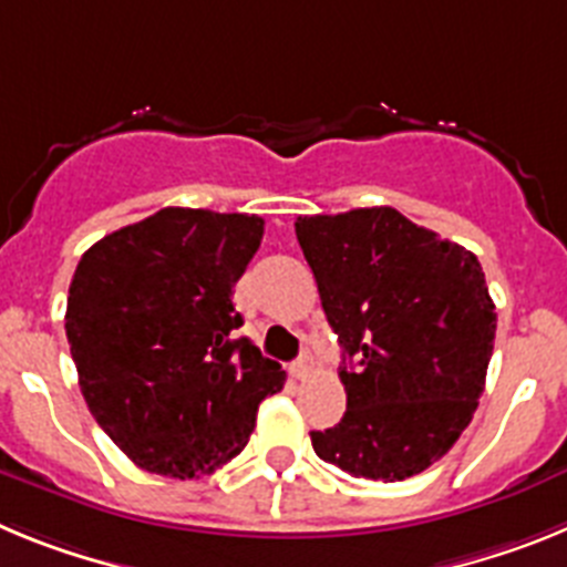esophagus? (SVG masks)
Wrapping results in <instances>:
<instances>
[{"label": "esophagus", "instance_id": "34e87169", "mask_svg": "<svg viewBox=\"0 0 567 567\" xmlns=\"http://www.w3.org/2000/svg\"><path fill=\"white\" fill-rule=\"evenodd\" d=\"M309 369H312V358H309V354H300V358L295 360L292 365H289V372H292L295 380H303V378H307Z\"/></svg>", "mask_w": 567, "mask_h": 567}]
</instances>
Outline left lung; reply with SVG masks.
Instances as JSON below:
<instances>
[{
  "label": "left lung",
  "instance_id": "left-lung-1",
  "mask_svg": "<svg viewBox=\"0 0 567 567\" xmlns=\"http://www.w3.org/2000/svg\"><path fill=\"white\" fill-rule=\"evenodd\" d=\"M295 235L349 360L346 414L312 432L315 454L352 477H414L457 443L485 389L497 312L477 255L392 207L307 215Z\"/></svg>",
  "mask_w": 567,
  "mask_h": 567
}]
</instances>
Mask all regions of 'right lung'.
<instances>
[{
	"mask_svg": "<svg viewBox=\"0 0 567 567\" xmlns=\"http://www.w3.org/2000/svg\"><path fill=\"white\" fill-rule=\"evenodd\" d=\"M264 218L164 207L96 240L70 280L68 343L90 414L138 468L198 477L238 457L287 372L247 338L233 287Z\"/></svg>",
	"mask_w": 567,
	"mask_h": 567,
	"instance_id": "1",
	"label": "right lung"
}]
</instances>
